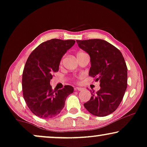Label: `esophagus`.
<instances>
[{"instance_id": "34e87169", "label": "esophagus", "mask_w": 147, "mask_h": 147, "mask_svg": "<svg viewBox=\"0 0 147 147\" xmlns=\"http://www.w3.org/2000/svg\"><path fill=\"white\" fill-rule=\"evenodd\" d=\"M83 90V88H81V87H75L74 88V90H76V91H80V90Z\"/></svg>"}]
</instances>
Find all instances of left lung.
<instances>
[{
	"label": "left lung",
	"mask_w": 147,
	"mask_h": 147,
	"mask_svg": "<svg viewBox=\"0 0 147 147\" xmlns=\"http://www.w3.org/2000/svg\"><path fill=\"white\" fill-rule=\"evenodd\" d=\"M78 47L90 56L88 75L100 82V90L84 106L96 117L113 113L123 100L127 87V67L121 51L102 39L78 40Z\"/></svg>",
	"instance_id": "8db88e82"
}]
</instances>
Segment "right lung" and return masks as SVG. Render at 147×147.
I'll return each instance as SVG.
<instances>
[{
	"label": "right lung",
	"mask_w": 147,
	"mask_h": 147,
	"mask_svg": "<svg viewBox=\"0 0 147 147\" xmlns=\"http://www.w3.org/2000/svg\"><path fill=\"white\" fill-rule=\"evenodd\" d=\"M74 43V40L51 39L39 45L28 57L22 73V91L28 107L37 117H56L65 107L67 96L73 92L70 85L53 90L50 81L53 73L59 71L64 55Z\"/></svg>",
	"instance_id": "right-lung-1"
}]
</instances>
